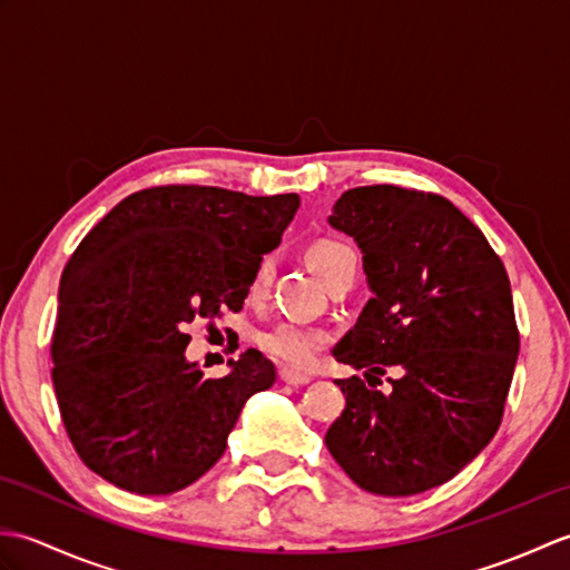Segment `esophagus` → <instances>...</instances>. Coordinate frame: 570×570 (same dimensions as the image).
Masks as SVG:
<instances>
[{
  "mask_svg": "<svg viewBox=\"0 0 570 570\" xmlns=\"http://www.w3.org/2000/svg\"><path fill=\"white\" fill-rule=\"evenodd\" d=\"M278 380H282L284 384H292V386H304L311 382V377H306V374H298V372H292L286 367L278 370Z\"/></svg>",
  "mask_w": 570,
  "mask_h": 570,
  "instance_id": "obj_1",
  "label": "esophagus"
}]
</instances>
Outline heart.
Segmentation results:
<instances>
[{"mask_svg": "<svg viewBox=\"0 0 570 570\" xmlns=\"http://www.w3.org/2000/svg\"><path fill=\"white\" fill-rule=\"evenodd\" d=\"M355 259L357 254L353 252V247H347L343 242H335V239H323L311 249V262L316 266V272L323 276V282L337 269V266ZM272 269L274 266L269 257L262 259L257 269H254L252 284H249V294L254 298L266 292V286L272 282ZM328 343H331L328 331L316 328V325L298 323V321H278L272 325V328H266L262 333L264 353L294 370H308L323 350L328 347Z\"/></svg>", "mask_w": 570, "mask_h": 570, "instance_id": "obj_1", "label": "heart"}]
</instances>
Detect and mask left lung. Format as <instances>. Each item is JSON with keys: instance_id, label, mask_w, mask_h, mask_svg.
Instances as JSON below:
<instances>
[{"instance_id": "obj_1", "label": "left lung", "mask_w": 570, "mask_h": 570, "mask_svg": "<svg viewBox=\"0 0 570 570\" xmlns=\"http://www.w3.org/2000/svg\"><path fill=\"white\" fill-rule=\"evenodd\" d=\"M328 223L355 237L372 298L335 345L337 362L405 370L393 392L335 380L343 414L325 445L350 480L386 498L458 475L498 433L519 355L510 276L498 252L439 193L362 186Z\"/></svg>"}]
</instances>
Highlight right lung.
Masks as SVG:
<instances>
[{
	"mask_svg": "<svg viewBox=\"0 0 570 570\" xmlns=\"http://www.w3.org/2000/svg\"><path fill=\"white\" fill-rule=\"evenodd\" d=\"M296 210V193L154 186L82 237L60 276L51 377L92 472L127 492L171 494L220 460L242 406L276 370L249 347L227 377L205 380L184 355L186 328L242 311Z\"/></svg>",
	"mask_w": 570,
	"mask_h": 570,
	"instance_id": "1",
	"label": "right lung"
}]
</instances>
